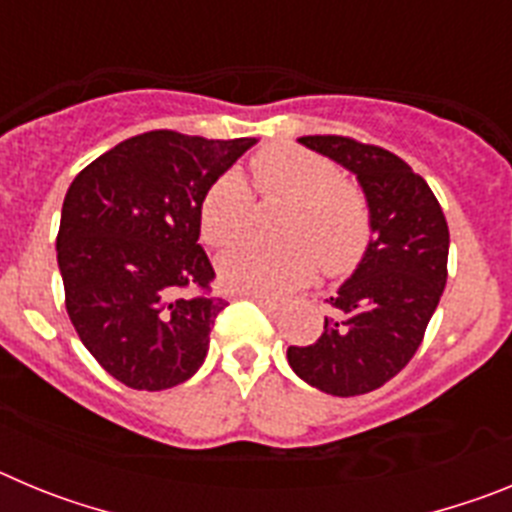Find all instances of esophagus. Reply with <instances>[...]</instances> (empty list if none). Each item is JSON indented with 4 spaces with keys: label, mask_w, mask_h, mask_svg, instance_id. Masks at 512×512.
Here are the masks:
<instances>
[{
    "label": "esophagus",
    "mask_w": 512,
    "mask_h": 512,
    "mask_svg": "<svg viewBox=\"0 0 512 512\" xmlns=\"http://www.w3.org/2000/svg\"><path fill=\"white\" fill-rule=\"evenodd\" d=\"M251 302H256V305L259 307H264L266 312H269V315H277L279 310H282V307H279V302H274V300H269V297H261V295H251Z\"/></svg>",
    "instance_id": "esophagus-1"
}]
</instances>
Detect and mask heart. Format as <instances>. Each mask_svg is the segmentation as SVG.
<instances>
[{
	"instance_id": "heart-1",
	"label": "heart",
	"mask_w": 512,
	"mask_h": 512,
	"mask_svg": "<svg viewBox=\"0 0 512 512\" xmlns=\"http://www.w3.org/2000/svg\"><path fill=\"white\" fill-rule=\"evenodd\" d=\"M253 184L264 197H289L279 217L282 241H246L220 261L233 289L279 297L302 287L320 269L341 277L364 256L372 235L369 202L356 184L341 179L338 166L305 148L266 146L251 156ZM253 194L238 171H225L207 187L200 205L202 238L225 248L251 225Z\"/></svg>"
}]
</instances>
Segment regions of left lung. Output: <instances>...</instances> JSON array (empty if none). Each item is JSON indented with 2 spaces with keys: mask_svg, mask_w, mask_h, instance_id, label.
Segmentation results:
<instances>
[{
  "mask_svg": "<svg viewBox=\"0 0 512 512\" xmlns=\"http://www.w3.org/2000/svg\"><path fill=\"white\" fill-rule=\"evenodd\" d=\"M300 143L356 174L374 235L351 279L325 300L333 315L318 341L289 346L287 361L328 395H366L402 372L423 341L449 277V225L423 176L395 153L343 135Z\"/></svg>",
  "mask_w": 512,
  "mask_h": 512,
  "instance_id": "1",
  "label": "left lung"
}]
</instances>
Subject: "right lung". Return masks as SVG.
Here are the masks:
<instances>
[{
    "instance_id": "obj_1",
    "label": "right lung",
    "mask_w": 512,
    "mask_h": 512,
    "mask_svg": "<svg viewBox=\"0 0 512 512\" xmlns=\"http://www.w3.org/2000/svg\"><path fill=\"white\" fill-rule=\"evenodd\" d=\"M253 143L151 130L71 182L56 238L66 312L89 354L125 387L169 390L205 361L228 302L210 295L200 205Z\"/></svg>"
}]
</instances>
